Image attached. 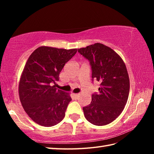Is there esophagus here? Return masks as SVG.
I'll list each match as a JSON object with an SVG mask.
<instances>
[{"label": "esophagus", "mask_w": 154, "mask_h": 154, "mask_svg": "<svg viewBox=\"0 0 154 154\" xmlns=\"http://www.w3.org/2000/svg\"><path fill=\"white\" fill-rule=\"evenodd\" d=\"M72 95H73L75 98H77L78 96H79V94H75V93H73V94H72Z\"/></svg>", "instance_id": "esophagus-1"}]
</instances>
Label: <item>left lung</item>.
<instances>
[{"mask_svg":"<svg viewBox=\"0 0 154 154\" xmlns=\"http://www.w3.org/2000/svg\"><path fill=\"white\" fill-rule=\"evenodd\" d=\"M90 62L92 77L100 82L98 94L92 95V102L83 108L85 118L96 126L113 122L123 111L128 98L130 80L124 62L109 47L96 43L78 49Z\"/></svg>","mask_w":154,"mask_h":154,"instance_id":"obj_1","label":"left lung"}]
</instances>
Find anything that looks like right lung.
I'll use <instances>...</instances> for the list:
<instances>
[{
	"label": "right lung",
	"instance_id": "add662e5",
	"mask_svg": "<svg viewBox=\"0 0 154 154\" xmlns=\"http://www.w3.org/2000/svg\"><path fill=\"white\" fill-rule=\"evenodd\" d=\"M77 51L41 46L28 58L20 79L19 96L26 113L35 123L50 127L64 119L71 97L52 84L59 80L65 64Z\"/></svg>",
	"mask_w": 154,
	"mask_h": 154
}]
</instances>
